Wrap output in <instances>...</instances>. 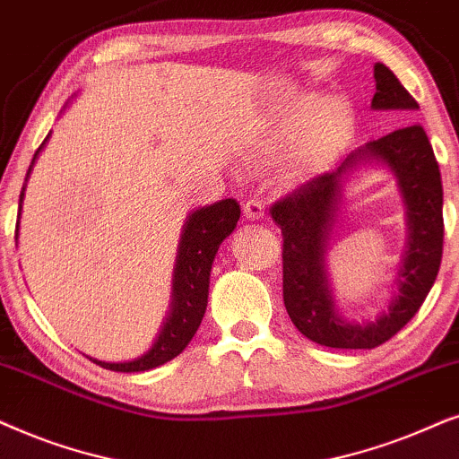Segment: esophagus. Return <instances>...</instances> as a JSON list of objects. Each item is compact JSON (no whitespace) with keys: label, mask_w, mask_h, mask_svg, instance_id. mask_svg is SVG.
<instances>
[{"label":"esophagus","mask_w":459,"mask_h":459,"mask_svg":"<svg viewBox=\"0 0 459 459\" xmlns=\"http://www.w3.org/2000/svg\"><path fill=\"white\" fill-rule=\"evenodd\" d=\"M243 213H246V218H249V220H262L266 216L264 204L258 199H249L247 204L243 205Z\"/></svg>","instance_id":"1"}]
</instances>
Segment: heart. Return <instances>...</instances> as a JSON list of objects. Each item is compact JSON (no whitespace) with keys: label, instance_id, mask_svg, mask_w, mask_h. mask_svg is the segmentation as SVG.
Wrapping results in <instances>:
<instances>
[{"label":"heart","instance_id":"obj_1","mask_svg":"<svg viewBox=\"0 0 459 459\" xmlns=\"http://www.w3.org/2000/svg\"><path fill=\"white\" fill-rule=\"evenodd\" d=\"M354 136L352 111L340 100L307 98L283 124L268 134L262 151L283 155V176L304 182L332 169Z\"/></svg>","mask_w":459,"mask_h":459}]
</instances>
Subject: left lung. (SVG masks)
<instances>
[{"label": "left lung", "mask_w": 459, "mask_h": 459, "mask_svg": "<svg viewBox=\"0 0 459 459\" xmlns=\"http://www.w3.org/2000/svg\"><path fill=\"white\" fill-rule=\"evenodd\" d=\"M374 108L415 111L418 102L386 65L374 66ZM365 158H377L394 169L408 204L410 247L400 280V296L388 314L369 324H348L333 307L326 287L325 253L339 185ZM273 222L283 237V304L298 332L329 348H376L399 333L418 313L441 268L443 185L435 151L424 127H405L369 140L335 172L315 176L271 205Z\"/></svg>", "instance_id": "obj_1"}]
</instances>
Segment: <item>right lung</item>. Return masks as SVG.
Masks as SVG:
<instances>
[{"label": "right lung", "mask_w": 459, "mask_h": 459, "mask_svg": "<svg viewBox=\"0 0 459 459\" xmlns=\"http://www.w3.org/2000/svg\"><path fill=\"white\" fill-rule=\"evenodd\" d=\"M46 140L39 144V149L35 151L30 168H33L39 151L44 149ZM22 195L24 188L21 193V204ZM18 216H21V213H18ZM239 216L241 207L235 199H222L218 201V204L201 207V210L193 212L186 220L185 233H182L180 239L178 260H176L172 313H169L166 325H163L155 344H152L151 351L143 354V357L127 363H105L96 361V359H91V361L105 369L134 374V371H149L152 368H159V365L178 357V354L186 348L188 342L193 340V335L197 333L201 319H204L205 315L213 255H216L220 243L235 230L237 222H239Z\"/></svg>", "instance_id": "right-lung-1"}]
</instances>
